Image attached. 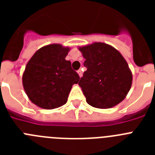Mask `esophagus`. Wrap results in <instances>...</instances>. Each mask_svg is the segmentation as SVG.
I'll return each mask as SVG.
<instances>
[{"mask_svg": "<svg viewBox=\"0 0 155 155\" xmlns=\"http://www.w3.org/2000/svg\"><path fill=\"white\" fill-rule=\"evenodd\" d=\"M78 75H79V77H80V78H81L82 77V74H83V73H82V71L81 70H78Z\"/></svg>", "mask_w": 155, "mask_h": 155, "instance_id": "obj_1", "label": "esophagus"}]
</instances>
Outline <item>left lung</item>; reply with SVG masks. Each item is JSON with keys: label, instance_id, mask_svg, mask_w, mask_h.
<instances>
[{"label": "left lung", "instance_id": "1", "mask_svg": "<svg viewBox=\"0 0 155 155\" xmlns=\"http://www.w3.org/2000/svg\"><path fill=\"white\" fill-rule=\"evenodd\" d=\"M85 59L84 71L78 84L87 104L98 109H109L126 98L132 85L128 64L118 50L104 42L81 46Z\"/></svg>", "mask_w": 155, "mask_h": 155}]
</instances>
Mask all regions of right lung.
Returning a JSON list of instances; mask_svg holds the SVG:
<instances>
[{
    "instance_id": "1",
    "label": "right lung",
    "mask_w": 155,
    "mask_h": 155,
    "mask_svg": "<svg viewBox=\"0 0 155 155\" xmlns=\"http://www.w3.org/2000/svg\"><path fill=\"white\" fill-rule=\"evenodd\" d=\"M69 47L50 44L37 50L22 75L24 90L32 103L45 109L61 107L67 102L73 84L80 80L65 57Z\"/></svg>"
}]
</instances>
